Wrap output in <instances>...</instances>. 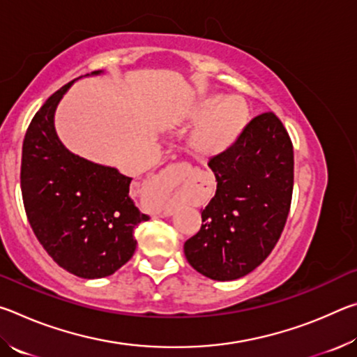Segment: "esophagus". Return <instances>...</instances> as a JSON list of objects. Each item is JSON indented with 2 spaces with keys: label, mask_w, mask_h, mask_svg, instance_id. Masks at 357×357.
I'll list each match as a JSON object with an SVG mask.
<instances>
[{
  "label": "esophagus",
  "mask_w": 357,
  "mask_h": 357,
  "mask_svg": "<svg viewBox=\"0 0 357 357\" xmlns=\"http://www.w3.org/2000/svg\"><path fill=\"white\" fill-rule=\"evenodd\" d=\"M181 168H183V165H181V164L170 165L165 172H162L160 174H157V176H154L153 179H151V184H153V187H154V189H157V190L167 192L172 187L174 178H176V174L181 172ZM162 214L168 215V214H170V209L164 208V211H162Z\"/></svg>",
  "instance_id": "1"
}]
</instances>
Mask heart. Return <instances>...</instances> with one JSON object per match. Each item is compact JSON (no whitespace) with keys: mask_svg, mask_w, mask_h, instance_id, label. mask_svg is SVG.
I'll use <instances>...</instances> for the list:
<instances>
[{"mask_svg":"<svg viewBox=\"0 0 357 357\" xmlns=\"http://www.w3.org/2000/svg\"><path fill=\"white\" fill-rule=\"evenodd\" d=\"M193 118L203 121L192 134V148L202 154H217L228 148L244 128L245 107L236 99L213 96L195 107Z\"/></svg>","mask_w":357,"mask_h":357,"instance_id":"b5f03b06","label":"heart"}]
</instances>
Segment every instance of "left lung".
Returning <instances> with one entry per match:
<instances>
[{
	"mask_svg": "<svg viewBox=\"0 0 357 357\" xmlns=\"http://www.w3.org/2000/svg\"><path fill=\"white\" fill-rule=\"evenodd\" d=\"M213 200L202 228L185 241L187 261L213 280H236L261 264L279 241L291 206L293 143L273 112L253 118L223 153L211 157Z\"/></svg>",
	"mask_w": 357,
	"mask_h": 357,
	"instance_id": "8db88e82",
	"label": "left lung"
}]
</instances>
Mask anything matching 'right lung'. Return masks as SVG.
Returning <instances> with one entry per match:
<instances>
[{"instance_id":"obj_1","label":"right lung","mask_w":357,"mask_h":357,"mask_svg":"<svg viewBox=\"0 0 357 357\" xmlns=\"http://www.w3.org/2000/svg\"><path fill=\"white\" fill-rule=\"evenodd\" d=\"M74 82L52 94L28 126L22 197L29 225L48 255L77 277L102 279L134 255V229L149 215L129 195L132 178L70 153L58 138L55 110Z\"/></svg>"}]
</instances>
